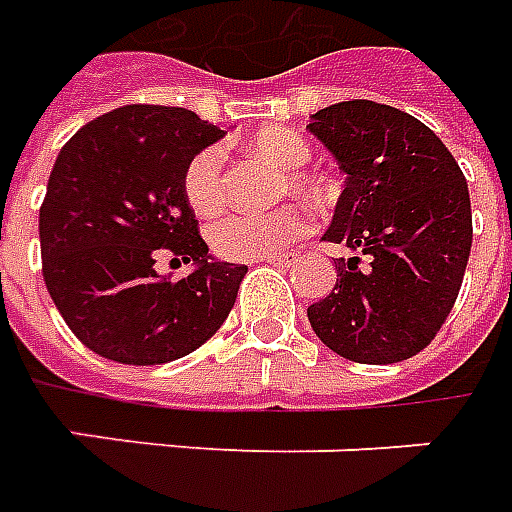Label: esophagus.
Here are the masks:
<instances>
[{"instance_id":"1","label":"esophagus","mask_w":512,"mask_h":512,"mask_svg":"<svg viewBox=\"0 0 512 512\" xmlns=\"http://www.w3.org/2000/svg\"><path fill=\"white\" fill-rule=\"evenodd\" d=\"M259 261H267L272 267H291V264L297 261V256H294V253H272V256H264V259Z\"/></svg>"}]
</instances>
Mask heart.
Here are the masks:
<instances>
[{
    "mask_svg": "<svg viewBox=\"0 0 512 512\" xmlns=\"http://www.w3.org/2000/svg\"><path fill=\"white\" fill-rule=\"evenodd\" d=\"M245 151L270 161L280 169L275 183V199L294 194L307 202H321L326 197L324 186L299 167L310 159V145L299 132L288 126H261L245 140ZM224 156L221 148H202L188 159L183 169V197L197 215H215L224 207ZM307 215L297 205H280L267 213H237L221 218L210 229V245L218 256L232 261L264 259L286 248L305 232Z\"/></svg>",
    "mask_w": 512,
    "mask_h": 512,
    "instance_id": "b5f03b06",
    "label": "heart"
}]
</instances>
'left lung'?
I'll list each match as a JSON object with an SVG mask.
<instances>
[{"mask_svg":"<svg viewBox=\"0 0 512 512\" xmlns=\"http://www.w3.org/2000/svg\"><path fill=\"white\" fill-rule=\"evenodd\" d=\"M307 129L345 172L324 240L353 253L334 259L337 283L307 307L310 326L343 359H410L440 332L467 270L464 172L429 126L370 99L324 107Z\"/></svg>","mask_w":512,"mask_h":512,"instance_id":"obj_1","label":"left lung"}]
</instances>
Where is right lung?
Wrapping results in <instances>:
<instances>
[{"mask_svg":"<svg viewBox=\"0 0 512 512\" xmlns=\"http://www.w3.org/2000/svg\"><path fill=\"white\" fill-rule=\"evenodd\" d=\"M224 137L186 107L124 105L61 148L40 207L42 278L80 343L118 364H167L207 343L248 267L207 253L183 197L188 159ZM161 252L191 263L155 272Z\"/></svg>","mask_w":512,"mask_h":512,"instance_id":"obj_1","label":"right lung"}]
</instances>
